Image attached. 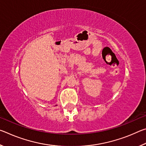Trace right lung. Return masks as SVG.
<instances>
[{"label":"right lung","mask_w":146,"mask_h":146,"mask_svg":"<svg viewBox=\"0 0 146 146\" xmlns=\"http://www.w3.org/2000/svg\"><path fill=\"white\" fill-rule=\"evenodd\" d=\"M56 106H57V105H56Z\"/></svg>","instance_id":"right-lung-1"}]
</instances>
